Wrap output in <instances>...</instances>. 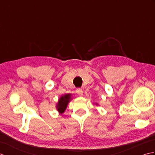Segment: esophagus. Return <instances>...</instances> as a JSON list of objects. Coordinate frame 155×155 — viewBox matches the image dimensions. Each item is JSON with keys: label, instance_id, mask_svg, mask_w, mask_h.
<instances>
[{"label": "esophagus", "instance_id": "esophagus-1", "mask_svg": "<svg viewBox=\"0 0 155 155\" xmlns=\"http://www.w3.org/2000/svg\"><path fill=\"white\" fill-rule=\"evenodd\" d=\"M76 93H77L78 95H80V96H82L83 93V90L81 89V88H77V89L76 90Z\"/></svg>", "mask_w": 155, "mask_h": 155}]
</instances>
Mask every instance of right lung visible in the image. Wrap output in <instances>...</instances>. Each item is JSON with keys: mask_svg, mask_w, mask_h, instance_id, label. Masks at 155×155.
I'll use <instances>...</instances> for the list:
<instances>
[{"mask_svg": "<svg viewBox=\"0 0 155 155\" xmlns=\"http://www.w3.org/2000/svg\"><path fill=\"white\" fill-rule=\"evenodd\" d=\"M70 98L71 94H65L64 96L61 97L60 98V99L58 100V103L57 107L58 110L61 113H64L66 108H67L68 102L70 101Z\"/></svg>", "mask_w": 155, "mask_h": 155, "instance_id": "1", "label": "right lung"}]
</instances>
